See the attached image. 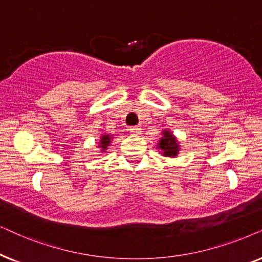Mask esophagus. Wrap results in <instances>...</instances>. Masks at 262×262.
<instances>
[{"label": "esophagus", "mask_w": 262, "mask_h": 262, "mask_svg": "<svg viewBox=\"0 0 262 262\" xmlns=\"http://www.w3.org/2000/svg\"><path fill=\"white\" fill-rule=\"evenodd\" d=\"M130 133L133 135H140L141 134V128L140 127H130L129 128Z\"/></svg>", "instance_id": "obj_1"}]
</instances>
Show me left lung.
Masks as SVG:
<instances>
[{
	"label": "left lung",
	"instance_id": "1",
	"mask_svg": "<svg viewBox=\"0 0 262 262\" xmlns=\"http://www.w3.org/2000/svg\"><path fill=\"white\" fill-rule=\"evenodd\" d=\"M163 137L159 139V142L157 144V148H159L160 155L164 157H170V158H175L181 151V145L177 140L175 135L171 132L164 129L162 132Z\"/></svg>",
	"mask_w": 262,
	"mask_h": 262
}]
</instances>
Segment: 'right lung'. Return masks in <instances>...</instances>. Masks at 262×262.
Listing matches in <instances>:
<instances>
[{
	"label": "right lung",
	"instance_id": "obj_1",
	"mask_svg": "<svg viewBox=\"0 0 262 262\" xmlns=\"http://www.w3.org/2000/svg\"><path fill=\"white\" fill-rule=\"evenodd\" d=\"M113 135L111 134H102L100 135V139H99V142H98V146L97 147L100 148V152H105L107 147H109L110 144H111V140H113Z\"/></svg>",
	"mask_w": 262,
	"mask_h": 262
}]
</instances>
